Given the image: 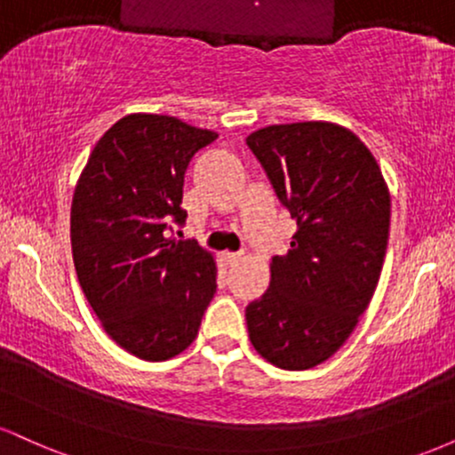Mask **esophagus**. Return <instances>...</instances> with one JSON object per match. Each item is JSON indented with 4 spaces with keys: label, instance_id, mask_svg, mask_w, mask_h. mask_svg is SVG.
Returning <instances> with one entry per match:
<instances>
[{
    "label": "esophagus",
    "instance_id": "obj_1",
    "mask_svg": "<svg viewBox=\"0 0 455 455\" xmlns=\"http://www.w3.org/2000/svg\"><path fill=\"white\" fill-rule=\"evenodd\" d=\"M222 259H224V263L228 265V267H233V265L239 263V259H242V254H237V252H224Z\"/></svg>",
    "mask_w": 455,
    "mask_h": 455
}]
</instances>
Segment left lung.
<instances>
[{"instance_id":"left-lung-1","label":"left lung","mask_w":455,"mask_h":455,"mask_svg":"<svg viewBox=\"0 0 455 455\" xmlns=\"http://www.w3.org/2000/svg\"><path fill=\"white\" fill-rule=\"evenodd\" d=\"M297 222L289 252L245 307L254 351L282 370H310L347 342L377 291L389 239L391 196L372 151L331 122L275 124L250 134Z\"/></svg>"}]
</instances>
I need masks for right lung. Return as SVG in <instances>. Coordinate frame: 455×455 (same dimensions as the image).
<instances>
[{
	"label": "right lung",
	"instance_id": "right-lung-1",
	"mask_svg": "<svg viewBox=\"0 0 455 455\" xmlns=\"http://www.w3.org/2000/svg\"><path fill=\"white\" fill-rule=\"evenodd\" d=\"M216 139L169 115L132 113L102 134L78 175V282L108 338L145 362L186 351L216 293L213 254L169 235L171 222L186 220L188 162Z\"/></svg>",
	"mask_w": 455,
	"mask_h": 455
}]
</instances>
